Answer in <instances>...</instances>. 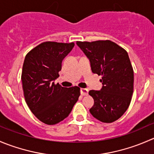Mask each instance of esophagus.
Here are the masks:
<instances>
[{"label":"esophagus","mask_w":154,"mask_h":154,"mask_svg":"<svg viewBox=\"0 0 154 154\" xmlns=\"http://www.w3.org/2000/svg\"><path fill=\"white\" fill-rule=\"evenodd\" d=\"M80 93L82 95H87L89 93V90L87 89H84V88H82L80 89Z\"/></svg>","instance_id":"obj_1"}]
</instances>
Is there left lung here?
Wrapping results in <instances>:
<instances>
[{
  "instance_id": "1",
  "label": "left lung",
  "mask_w": 154,
  "mask_h": 154,
  "mask_svg": "<svg viewBox=\"0 0 154 154\" xmlns=\"http://www.w3.org/2000/svg\"><path fill=\"white\" fill-rule=\"evenodd\" d=\"M90 61L94 74L101 76V90H90L94 104L89 112L102 123H113L122 117L133 93L134 71L127 52L113 41H77Z\"/></svg>"
}]
</instances>
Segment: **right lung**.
Listing matches in <instances>:
<instances>
[{
	"label": "right lung",
	"instance_id": "1",
	"mask_svg": "<svg viewBox=\"0 0 154 154\" xmlns=\"http://www.w3.org/2000/svg\"><path fill=\"white\" fill-rule=\"evenodd\" d=\"M74 47L73 42L47 41L32 49L24 60L21 79L25 101L45 124L55 125L66 118L80 95L78 86L66 88L54 83L62 60Z\"/></svg>",
	"mask_w": 154,
	"mask_h": 154
}]
</instances>
